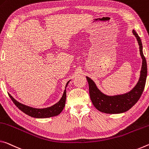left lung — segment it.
<instances>
[{"instance_id":"left-lung-1","label":"left lung","mask_w":149,"mask_h":149,"mask_svg":"<svg viewBox=\"0 0 149 149\" xmlns=\"http://www.w3.org/2000/svg\"><path fill=\"white\" fill-rule=\"evenodd\" d=\"M133 33L135 36L139 45V51L143 59L139 80L136 86L128 93L109 96L99 91L93 80L86 77L89 85V93L91 101L97 110L106 113H120L128 111L139 100L145 86L147 76V65L143 53V45L141 38L135 30Z\"/></svg>"}]
</instances>
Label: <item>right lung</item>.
<instances>
[{"label": "right lung", "mask_w": 149, "mask_h": 149, "mask_svg": "<svg viewBox=\"0 0 149 149\" xmlns=\"http://www.w3.org/2000/svg\"><path fill=\"white\" fill-rule=\"evenodd\" d=\"M69 81H68L67 84H66L65 89L66 88H67L68 84H69ZM66 93H67V92H66V90H65L62 97L57 104H55V105H53V106L51 107H49V108L43 109L33 108H31V107L27 106L26 105H24L22 104L19 103L18 102H17L10 94H9V96L14 102V104L18 107V108L20 109L22 111H23L24 113L27 114V115L36 118H47L58 116V114H60L61 112L63 111V109L65 106Z\"/></svg>", "instance_id": "add662e5"}]
</instances>
